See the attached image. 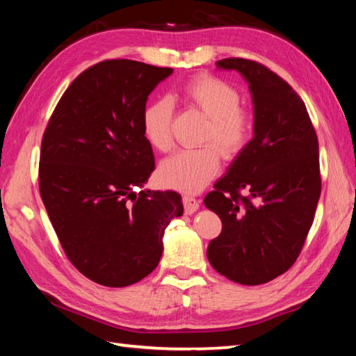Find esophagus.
Listing matches in <instances>:
<instances>
[{"label":"esophagus","mask_w":356,"mask_h":356,"mask_svg":"<svg viewBox=\"0 0 356 356\" xmlns=\"http://www.w3.org/2000/svg\"><path fill=\"white\" fill-rule=\"evenodd\" d=\"M200 202L193 197V195H184V208H185V214H193L199 209Z\"/></svg>","instance_id":"1"}]
</instances>
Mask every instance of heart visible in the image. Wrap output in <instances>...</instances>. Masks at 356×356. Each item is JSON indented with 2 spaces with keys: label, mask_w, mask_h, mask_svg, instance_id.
I'll use <instances>...</instances> for the list:
<instances>
[{
  "label": "heart",
  "mask_w": 356,
  "mask_h": 356,
  "mask_svg": "<svg viewBox=\"0 0 356 356\" xmlns=\"http://www.w3.org/2000/svg\"><path fill=\"white\" fill-rule=\"evenodd\" d=\"M177 97L208 118L202 142L213 145L179 151L161 165L159 177L163 185L174 190L197 193L218 171V150L226 159H232L246 149L254 136V115L240 105V93L236 87L213 74H195L185 81L177 90ZM140 122L143 138L151 147L162 153L171 149L172 107L168 101L148 102L142 111Z\"/></svg>",
  "instance_id": "b5f03b06"
}]
</instances>
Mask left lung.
Listing matches in <instances>:
<instances>
[{
	"instance_id": "left-lung-1",
	"label": "left lung",
	"mask_w": 356,
	"mask_h": 356,
	"mask_svg": "<svg viewBox=\"0 0 356 356\" xmlns=\"http://www.w3.org/2000/svg\"><path fill=\"white\" fill-rule=\"evenodd\" d=\"M217 65L249 82L255 127L203 200L222 220L207 255L232 282L263 284L292 266L312 226L321 194L318 138L301 97L266 65L243 58Z\"/></svg>"
}]
</instances>
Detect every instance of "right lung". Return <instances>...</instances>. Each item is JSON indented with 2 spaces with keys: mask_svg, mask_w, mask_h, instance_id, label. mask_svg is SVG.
Here are the masks:
<instances>
[{
  "mask_svg": "<svg viewBox=\"0 0 356 356\" xmlns=\"http://www.w3.org/2000/svg\"><path fill=\"white\" fill-rule=\"evenodd\" d=\"M170 67L107 59L82 72L45 127L40 194L67 259L92 282L124 287L147 277L162 237L184 214L174 191H140L154 171L142 133L148 95Z\"/></svg>",
  "mask_w": 356,
  "mask_h": 356,
  "instance_id": "obj_1",
  "label": "right lung"
}]
</instances>
